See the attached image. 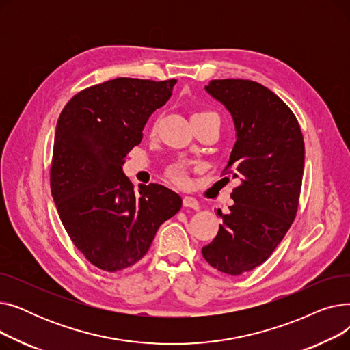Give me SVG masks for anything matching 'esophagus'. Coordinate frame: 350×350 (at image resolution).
I'll list each match as a JSON object with an SVG mask.
<instances>
[{
  "instance_id": "34e87169",
  "label": "esophagus",
  "mask_w": 350,
  "mask_h": 350,
  "mask_svg": "<svg viewBox=\"0 0 350 350\" xmlns=\"http://www.w3.org/2000/svg\"><path fill=\"white\" fill-rule=\"evenodd\" d=\"M183 206H185L186 208H193V210H198V207H200L198 203H197V200L190 197V196L183 197Z\"/></svg>"
}]
</instances>
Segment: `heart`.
<instances>
[{"instance_id": "obj_1", "label": "heart", "mask_w": 350, "mask_h": 350, "mask_svg": "<svg viewBox=\"0 0 350 350\" xmlns=\"http://www.w3.org/2000/svg\"><path fill=\"white\" fill-rule=\"evenodd\" d=\"M196 119H218L217 115L211 110H198V112H194L191 116V120ZM156 131V126L152 127V132ZM165 177H167L173 185L180 186V187H186L189 185V165L183 161H176L172 163L167 169L164 172Z\"/></svg>"}]
</instances>
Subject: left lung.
<instances>
[{"mask_svg": "<svg viewBox=\"0 0 350 350\" xmlns=\"http://www.w3.org/2000/svg\"><path fill=\"white\" fill-rule=\"evenodd\" d=\"M207 92L232 115L237 142L224 180L237 178L223 224L203 247L204 260L237 277L265 262L297 217L305 144L289 106L268 88L248 79H215Z\"/></svg>", "mask_w": 350, "mask_h": 350, "instance_id": "8db88e82", "label": "left lung"}]
</instances>
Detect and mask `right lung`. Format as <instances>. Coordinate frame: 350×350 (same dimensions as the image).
<instances>
[{
  "label": "right lung",
  "mask_w": 350,
  "mask_h": 350,
  "mask_svg": "<svg viewBox=\"0 0 350 350\" xmlns=\"http://www.w3.org/2000/svg\"><path fill=\"white\" fill-rule=\"evenodd\" d=\"M177 79L116 78L89 86L59 115L49 170L51 193L73 245L99 269L139 262L181 197L152 183L139 193L122 164L143 127L172 96Z\"/></svg>",
  "instance_id": "right-lung-1"
}]
</instances>
